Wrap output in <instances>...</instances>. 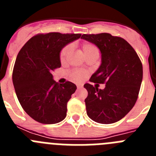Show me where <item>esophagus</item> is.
<instances>
[{
  "label": "esophagus",
  "instance_id": "esophagus-1",
  "mask_svg": "<svg viewBox=\"0 0 156 156\" xmlns=\"http://www.w3.org/2000/svg\"><path fill=\"white\" fill-rule=\"evenodd\" d=\"M76 87H77V88H78V89H80V88L83 87V85L82 84H77Z\"/></svg>",
  "mask_w": 156,
  "mask_h": 156
}]
</instances>
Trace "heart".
Here are the masks:
<instances>
[{"label":"heart","mask_w":156,"mask_h":156,"mask_svg":"<svg viewBox=\"0 0 156 156\" xmlns=\"http://www.w3.org/2000/svg\"><path fill=\"white\" fill-rule=\"evenodd\" d=\"M83 51L84 53L85 56L90 55V54L94 53V52H98V51L97 48L93 45L92 44H89V43H85L82 45ZM71 51V46H67L63 49L60 54V59L61 61H64L66 59V56L68 55V54ZM87 73L86 72L82 71V70H76V71L72 73V77L73 79L75 80L76 81H80L83 80L86 77Z\"/></svg>","instance_id":"b5f03b06"}]
</instances>
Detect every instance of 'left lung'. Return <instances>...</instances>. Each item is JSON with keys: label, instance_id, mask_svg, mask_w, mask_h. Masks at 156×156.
<instances>
[{"label": "left lung", "instance_id": "left-lung-1", "mask_svg": "<svg viewBox=\"0 0 156 156\" xmlns=\"http://www.w3.org/2000/svg\"><path fill=\"white\" fill-rule=\"evenodd\" d=\"M101 51V61L90 81L105 83L101 90L90 83L85 99L87 114L94 122L109 124L122 119L137 101L143 78L142 64L131 45L109 34H83Z\"/></svg>", "mask_w": 156, "mask_h": 156}]
</instances>
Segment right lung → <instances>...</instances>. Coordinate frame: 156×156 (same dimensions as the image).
Here are the masks:
<instances>
[{"label":"right lung","mask_w":156,"mask_h":156,"mask_svg":"<svg viewBox=\"0 0 156 156\" xmlns=\"http://www.w3.org/2000/svg\"><path fill=\"white\" fill-rule=\"evenodd\" d=\"M81 34L49 33L30 38L18 54L12 81L25 112L37 122L55 124L66 118L67 103L76 90L72 82L58 83L51 72L61 67L62 48Z\"/></svg>","instance_id":"add662e5"}]
</instances>
